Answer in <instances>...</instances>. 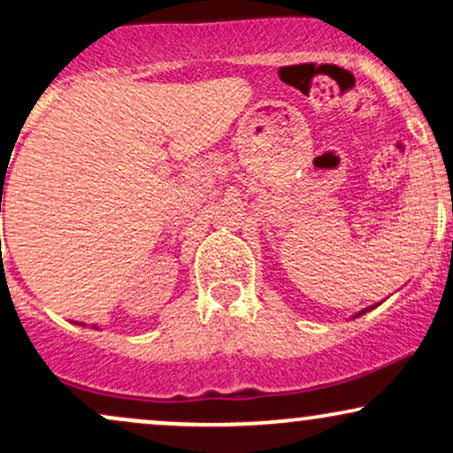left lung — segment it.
Returning a JSON list of instances; mask_svg holds the SVG:
<instances>
[{
	"label": "left lung",
	"instance_id": "left-lung-1",
	"mask_svg": "<svg viewBox=\"0 0 453 453\" xmlns=\"http://www.w3.org/2000/svg\"><path fill=\"white\" fill-rule=\"evenodd\" d=\"M377 306V304H375ZM375 306H368V309H364V311H360V313H357L356 317H360V315H364V313H366V311H371V309H375Z\"/></svg>",
	"mask_w": 453,
	"mask_h": 453
}]
</instances>
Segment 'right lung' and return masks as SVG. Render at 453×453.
<instances>
[{
    "label": "right lung",
    "instance_id": "obj_1",
    "mask_svg": "<svg viewBox=\"0 0 453 453\" xmlns=\"http://www.w3.org/2000/svg\"><path fill=\"white\" fill-rule=\"evenodd\" d=\"M0 212H2V204H0ZM82 326V324H81ZM93 327H96V330H97V326H93Z\"/></svg>",
    "mask_w": 453,
    "mask_h": 453
}]
</instances>
